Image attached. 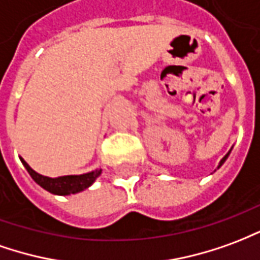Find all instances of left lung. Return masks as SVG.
<instances>
[{
  "label": "left lung",
  "instance_id": "1",
  "mask_svg": "<svg viewBox=\"0 0 260 260\" xmlns=\"http://www.w3.org/2000/svg\"><path fill=\"white\" fill-rule=\"evenodd\" d=\"M230 152H231V151H230ZM230 152H228V154H227V155H225V156H224V158H222V159H221V161H220V165H218V168H220V167H221V165H222V164H224V162H225V159H227V158H228V155H230Z\"/></svg>",
  "mask_w": 260,
  "mask_h": 260
}]
</instances>
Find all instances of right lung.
<instances>
[{"label": "right lung", "instance_id": "right-lung-1", "mask_svg": "<svg viewBox=\"0 0 260 260\" xmlns=\"http://www.w3.org/2000/svg\"><path fill=\"white\" fill-rule=\"evenodd\" d=\"M21 161L23 164V167L29 172V175L32 176V179L38 185L42 186L47 192L53 193V194H60V196L82 192L84 189L89 187L102 172V169H95V171L84 175H67V176H58V178H47V176H43V175L35 172L25 162L23 158H21Z\"/></svg>", "mask_w": 260, "mask_h": 260}]
</instances>
